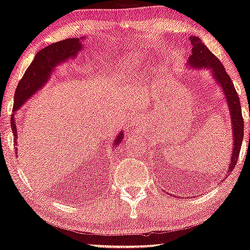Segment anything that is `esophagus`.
<instances>
[{
  "mask_svg": "<svg viewBox=\"0 0 250 250\" xmlns=\"http://www.w3.org/2000/svg\"><path fill=\"white\" fill-rule=\"evenodd\" d=\"M137 120H138V119L134 117V118H132V119L130 120V122H131V123H137Z\"/></svg>",
  "mask_w": 250,
  "mask_h": 250,
  "instance_id": "34e87169",
  "label": "esophagus"
}]
</instances>
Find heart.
Masks as SVG:
<instances>
[{"label": "heart", "mask_w": 250, "mask_h": 250, "mask_svg": "<svg viewBox=\"0 0 250 250\" xmlns=\"http://www.w3.org/2000/svg\"><path fill=\"white\" fill-rule=\"evenodd\" d=\"M135 61L137 59L135 58H126V59H123L120 62L117 64V67L115 68V74L119 78H123V75L126 72H130L131 69H133V67L135 66Z\"/></svg>", "instance_id": "obj_1"}]
</instances>
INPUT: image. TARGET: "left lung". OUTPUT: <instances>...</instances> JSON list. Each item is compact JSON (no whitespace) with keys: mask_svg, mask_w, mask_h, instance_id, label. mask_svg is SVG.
<instances>
[{"mask_svg":"<svg viewBox=\"0 0 250 250\" xmlns=\"http://www.w3.org/2000/svg\"><path fill=\"white\" fill-rule=\"evenodd\" d=\"M190 42L192 47H191V57L188 60L187 66L190 67L191 69L193 68L198 70H210L212 78H213L215 83L219 85L221 91H223L225 100H226L227 107H229L233 138V146L232 153H230L229 170L226 172V175H229L233 170L234 167H235L236 162H238L243 139V119L241 104H240L239 96L236 94L235 88H234L232 80H230L229 75L225 70L223 63L214 57V54L211 53L210 50L203 44L202 40L198 37L191 36Z\"/></svg>","mask_w":250,"mask_h":250,"instance_id":"left-lung-1","label":"left lung"}]
</instances>
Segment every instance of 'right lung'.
I'll use <instances>...</instances> for the list:
<instances>
[{
	"mask_svg": "<svg viewBox=\"0 0 250 250\" xmlns=\"http://www.w3.org/2000/svg\"><path fill=\"white\" fill-rule=\"evenodd\" d=\"M84 40L85 37L69 38L46 46L45 48L40 50L36 54L35 59L27 67L26 72L24 73V76L18 83L16 91H15L14 110H12L14 113H12L10 122L12 133L15 137L16 154H18V131L15 113L21 109V105L25 104L26 101H29L36 92H38L46 83L50 81L51 75L58 69V67L62 66L72 59H75L79 53H81L83 47H84ZM123 139H124V133H123V131H119L112 143L113 148L119 146Z\"/></svg>",
	"mask_w": 250,
	"mask_h": 250,
	"instance_id": "1",
	"label": "right lung"
}]
</instances>
